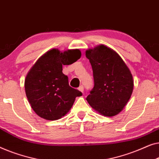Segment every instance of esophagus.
<instances>
[{
	"mask_svg": "<svg viewBox=\"0 0 159 159\" xmlns=\"http://www.w3.org/2000/svg\"><path fill=\"white\" fill-rule=\"evenodd\" d=\"M79 90L80 91H81L82 93H84V86H83L82 85H81V86H80L79 87Z\"/></svg>",
	"mask_w": 159,
	"mask_h": 159,
	"instance_id": "obj_1",
	"label": "esophagus"
}]
</instances>
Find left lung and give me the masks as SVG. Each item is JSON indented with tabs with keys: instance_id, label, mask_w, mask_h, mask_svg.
Listing matches in <instances>:
<instances>
[{
	"instance_id": "8db88e82",
	"label": "left lung",
	"mask_w": 159,
	"mask_h": 159,
	"mask_svg": "<svg viewBox=\"0 0 159 159\" xmlns=\"http://www.w3.org/2000/svg\"><path fill=\"white\" fill-rule=\"evenodd\" d=\"M86 57L92 67L94 80L87 102L102 115H117L133 93L134 84L130 70L115 50L104 44L87 50Z\"/></svg>"
}]
</instances>
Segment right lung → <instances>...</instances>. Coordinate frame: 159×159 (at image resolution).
<instances>
[{"label": "right lung", "instance_id": "add662e5", "mask_svg": "<svg viewBox=\"0 0 159 159\" xmlns=\"http://www.w3.org/2000/svg\"><path fill=\"white\" fill-rule=\"evenodd\" d=\"M81 56L79 49L60 52L52 49L37 60L24 81L28 101L38 116L48 120H59L68 112L75 98L82 95L69 86L62 66L70 65Z\"/></svg>", "mask_w": 159, "mask_h": 159}]
</instances>
